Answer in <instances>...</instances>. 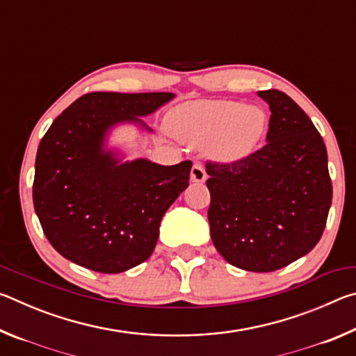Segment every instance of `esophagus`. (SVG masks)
Listing matches in <instances>:
<instances>
[{"mask_svg":"<svg viewBox=\"0 0 356 356\" xmlns=\"http://www.w3.org/2000/svg\"><path fill=\"white\" fill-rule=\"evenodd\" d=\"M190 176H191V182H196V184H204L207 180L206 170H204V166L201 163L193 165Z\"/></svg>","mask_w":356,"mask_h":356,"instance_id":"1","label":"esophagus"}]
</instances>
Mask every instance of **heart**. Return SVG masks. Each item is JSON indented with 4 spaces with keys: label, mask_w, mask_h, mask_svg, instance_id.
I'll return each instance as SVG.
<instances>
[{
    "label": "heart",
    "mask_w": 356,
    "mask_h": 356,
    "mask_svg": "<svg viewBox=\"0 0 356 356\" xmlns=\"http://www.w3.org/2000/svg\"><path fill=\"white\" fill-rule=\"evenodd\" d=\"M172 134L191 147L210 146L222 161L243 159L264 135L267 116L257 106L242 102L204 100L177 108L171 114Z\"/></svg>",
    "instance_id": "1"
}]
</instances>
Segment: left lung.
I'll return each mask as SVG.
<instances>
[{
  "mask_svg": "<svg viewBox=\"0 0 356 356\" xmlns=\"http://www.w3.org/2000/svg\"><path fill=\"white\" fill-rule=\"evenodd\" d=\"M267 144L234 163H207V218L215 248L234 267L275 272L314 248L333 186L321 134L287 94L268 89Z\"/></svg>",
  "mask_w": 356,
  "mask_h": 356,
  "instance_id": "1",
  "label": "left lung"
}]
</instances>
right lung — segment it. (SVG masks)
Masks as SVG:
<instances>
[{"instance_id": "obj_1", "label": "right lung", "mask_w": 356, "mask_h": 356, "mask_svg": "<svg viewBox=\"0 0 356 356\" xmlns=\"http://www.w3.org/2000/svg\"><path fill=\"white\" fill-rule=\"evenodd\" d=\"M171 92H91L53 120L35 156L33 202L59 254L99 273H122L149 259L160 221L188 186L191 161H124L110 131L171 102Z\"/></svg>"}]
</instances>
